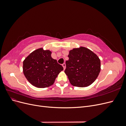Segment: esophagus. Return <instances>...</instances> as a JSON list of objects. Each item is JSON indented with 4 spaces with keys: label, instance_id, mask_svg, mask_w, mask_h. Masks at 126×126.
<instances>
[{
    "label": "esophagus",
    "instance_id": "esophagus-1",
    "mask_svg": "<svg viewBox=\"0 0 126 126\" xmlns=\"http://www.w3.org/2000/svg\"><path fill=\"white\" fill-rule=\"evenodd\" d=\"M62 66H63V69H64V70L65 69V68H66V64L64 63H63L62 64Z\"/></svg>",
    "mask_w": 126,
    "mask_h": 126
}]
</instances>
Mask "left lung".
I'll return each instance as SVG.
<instances>
[{
	"label": "left lung",
	"mask_w": 126,
	"mask_h": 126,
	"mask_svg": "<svg viewBox=\"0 0 126 126\" xmlns=\"http://www.w3.org/2000/svg\"><path fill=\"white\" fill-rule=\"evenodd\" d=\"M64 72L71 84L85 87L95 81L100 71V60L92 51L85 47L74 48L69 51Z\"/></svg>",
	"instance_id": "8db88e82"
}]
</instances>
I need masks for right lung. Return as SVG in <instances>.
<instances>
[{
	"mask_svg": "<svg viewBox=\"0 0 126 126\" xmlns=\"http://www.w3.org/2000/svg\"><path fill=\"white\" fill-rule=\"evenodd\" d=\"M51 52L39 48L33 51L23 62L24 74L31 84L37 88H46L54 83L63 68L53 59Z\"/></svg>",
	"mask_w": 126,
	"mask_h": 126,
	"instance_id": "1",
	"label": "right lung"
}]
</instances>
